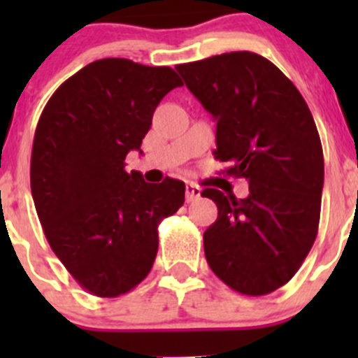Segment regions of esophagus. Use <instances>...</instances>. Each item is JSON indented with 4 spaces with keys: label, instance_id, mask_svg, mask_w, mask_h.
<instances>
[{
    "label": "esophagus",
    "instance_id": "esophagus-1",
    "mask_svg": "<svg viewBox=\"0 0 358 358\" xmlns=\"http://www.w3.org/2000/svg\"><path fill=\"white\" fill-rule=\"evenodd\" d=\"M201 197V189L197 185H194V183H187L185 187V199L187 202H192L196 199H199Z\"/></svg>",
    "mask_w": 358,
    "mask_h": 358
}]
</instances>
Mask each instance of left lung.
Listing matches in <instances>:
<instances>
[{"mask_svg": "<svg viewBox=\"0 0 358 358\" xmlns=\"http://www.w3.org/2000/svg\"><path fill=\"white\" fill-rule=\"evenodd\" d=\"M176 71L216 121L215 159L249 183L246 199L202 190L218 206L204 232L209 268L241 294H268L298 272L319 230L324 154L312 112L258 53H222Z\"/></svg>", "mask_w": 358, "mask_h": 358, "instance_id": "1", "label": "left lung"}]
</instances>
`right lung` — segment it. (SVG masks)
Returning a JSON list of instances; mask_svg holds the SVG:
<instances>
[{
	"label": "right lung",
	"instance_id": "1",
	"mask_svg": "<svg viewBox=\"0 0 358 358\" xmlns=\"http://www.w3.org/2000/svg\"><path fill=\"white\" fill-rule=\"evenodd\" d=\"M182 85L171 67L95 60L57 88L36 126L31 192L46 241L79 286L100 298L145 279L159 223L185 201L180 180L152 185L124 169L159 102Z\"/></svg>",
	"mask_w": 358,
	"mask_h": 358
}]
</instances>
